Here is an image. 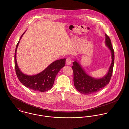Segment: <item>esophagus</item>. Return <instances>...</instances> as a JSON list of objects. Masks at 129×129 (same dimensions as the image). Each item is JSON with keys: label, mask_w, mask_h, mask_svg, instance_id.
I'll list each match as a JSON object with an SVG mask.
<instances>
[{"label": "esophagus", "mask_w": 129, "mask_h": 129, "mask_svg": "<svg viewBox=\"0 0 129 129\" xmlns=\"http://www.w3.org/2000/svg\"><path fill=\"white\" fill-rule=\"evenodd\" d=\"M66 62V64H67V65L70 66V65L71 64V63H72V61H71V58H67Z\"/></svg>", "instance_id": "34e87169"}]
</instances>
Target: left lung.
Segmentation results:
<instances>
[{
  "label": "left lung",
  "instance_id": "left-lung-1",
  "mask_svg": "<svg viewBox=\"0 0 129 129\" xmlns=\"http://www.w3.org/2000/svg\"><path fill=\"white\" fill-rule=\"evenodd\" d=\"M105 44L111 52L112 63L107 74L100 79L94 78L86 73L80 64L76 60L73 62L74 83L76 88L81 93L89 94L96 93L107 86L112 77L114 64L115 55L110 38L105 34Z\"/></svg>",
  "mask_w": 129,
  "mask_h": 129
}]
</instances>
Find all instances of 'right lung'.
<instances>
[{"label": "right lung", "mask_w": 129, "mask_h": 129, "mask_svg": "<svg viewBox=\"0 0 129 129\" xmlns=\"http://www.w3.org/2000/svg\"><path fill=\"white\" fill-rule=\"evenodd\" d=\"M24 33L20 37V40ZM19 42L16 45L14 54L15 69L19 81L26 87L35 91L44 92L51 89L57 74L60 70L65 66L66 59L63 58L53 61L43 71L37 75H27L20 71L16 61V51Z\"/></svg>", "instance_id": "right-lung-1"}]
</instances>
